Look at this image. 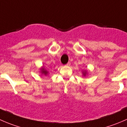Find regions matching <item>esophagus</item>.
Here are the masks:
<instances>
[{
  "instance_id": "34e87169",
  "label": "esophagus",
  "mask_w": 127,
  "mask_h": 127,
  "mask_svg": "<svg viewBox=\"0 0 127 127\" xmlns=\"http://www.w3.org/2000/svg\"><path fill=\"white\" fill-rule=\"evenodd\" d=\"M70 65H71V63H70V62H68V63H67V64H66V66H69Z\"/></svg>"
}]
</instances>
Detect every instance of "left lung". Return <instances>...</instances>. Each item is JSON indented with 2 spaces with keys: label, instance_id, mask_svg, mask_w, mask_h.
<instances>
[{
  "label": "left lung",
  "instance_id": "1",
  "mask_svg": "<svg viewBox=\"0 0 127 127\" xmlns=\"http://www.w3.org/2000/svg\"><path fill=\"white\" fill-rule=\"evenodd\" d=\"M87 71H84V72H83V75H84V76H85V75H86V74H87Z\"/></svg>",
  "mask_w": 127,
  "mask_h": 127
}]
</instances>
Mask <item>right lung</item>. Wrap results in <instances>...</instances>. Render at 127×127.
Segmentation results:
<instances>
[{
    "label": "right lung",
    "instance_id": "add662e5",
    "mask_svg": "<svg viewBox=\"0 0 127 127\" xmlns=\"http://www.w3.org/2000/svg\"><path fill=\"white\" fill-rule=\"evenodd\" d=\"M41 72H42V74H44V75H47V74H48V71H46L45 69V68H42L41 69Z\"/></svg>",
    "mask_w": 127,
    "mask_h": 127
}]
</instances>
